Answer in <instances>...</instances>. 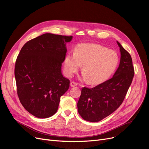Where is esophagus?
<instances>
[{"label": "esophagus", "instance_id": "obj_1", "mask_svg": "<svg viewBox=\"0 0 149 149\" xmlns=\"http://www.w3.org/2000/svg\"><path fill=\"white\" fill-rule=\"evenodd\" d=\"M77 85V84L76 82H75V81H71L70 82V86L72 87H74V86H75Z\"/></svg>", "mask_w": 149, "mask_h": 149}]
</instances>
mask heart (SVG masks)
I'll return each mask as SVG.
<instances>
[{
    "label": "heart",
    "mask_w": 149,
    "mask_h": 149,
    "mask_svg": "<svg viewBox=\"0 0 149 149\" xmlns=\"http://www.w3.org/2000/svg\"><path fill=\"white\" fill-rule=\"evenodd\" d=\"M119 63L117 52L98 44L81 43L75 52H69L64 60V70L72 77L83 65L82 77L90 84H100L109 79Z\"/></svg>",
    "instance_id": "b5f03b06"
}]
</instances>
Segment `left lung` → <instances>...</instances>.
<instances>
[{"label": "left lung", "mask_w": 149, "mask_h": 149, "mask_svg": "<svg viewBox=\"0 0 149 149\" xmlns=\"http://www.w3.org/2000/svg\"><path fill=\"white\" fill-rule=\"evenodd\" d=\"M117 42L121 54L120 63L112 78L92 88L81 89L78 112L88 122H100L116 111L122 104L133 80L134 69L131 55Z\"/></svg>", "instance_id": "1"}]
</instances>
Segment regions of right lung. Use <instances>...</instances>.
<instances>
[{
	"label": "right lung",
	"mask_w": 149,
	"mask_h": 149,
	"mask_svg": "<svg viewBox=\"0 0 149 149\" xmlns=\"http://www.w3.org/2000/svg\"><path fill=\"white\" fill-rule=\"evenodd\" d=\"M72 36L47 33L26 42L16 61L17 93L27 112L39 118L52 117L58 111L60 97L69 88L61 65Z\"/></svg>",
	"instance_id": "add662e5"
}]
</instances>
